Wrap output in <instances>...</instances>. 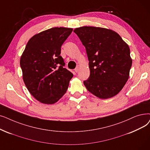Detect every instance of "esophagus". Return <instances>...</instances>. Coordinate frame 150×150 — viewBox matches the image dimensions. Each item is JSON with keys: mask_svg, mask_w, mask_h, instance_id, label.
<instances>
[{"mask_svg": "<svg viewBox=\"0 0 150 150\" xmlns=\"http://www.w3.org/2000/svg\"><path fill=\"white\" fill-rule=\"evenodd\" d=\"M79 69H80V67L79 66H77L75 69V72H78V71H79Z\"/></svg>", "mask_w": 150, "mask_h": 150, "instance_id": "obj_1", "label": "esophagus"}]
</instances>
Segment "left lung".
<instances>
[{"label":"left lung","instance_id":"1","mask_svg":"<svg viewBox=\"0 0 150 150\" xmlns=\"http://www.w3.org/2000/svg\"><path fill=\"white\" fill-rule=\"evenodd\" d=\"M86 48L90 75L84 84L89 92L107 99L118 94L129 77L130 48L113 30L94 26L74 29Z\"/></svg>","mask_w":150,"mask_h":150}]
</instances>
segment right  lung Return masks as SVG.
<instances>
[{
	"mask_svg": "<svg viewBox=\"0 0 150 150\" xmlns=\"http://www.w3.org/2000/svg\"><path fill=\"white\" fill-rule=\"evenodd\" d=\"M73 29L53 28L30 38L20 58L23 79L35 99L54 104L66 93L73 74L64 68L63 43Z\"/></svg>",
	"mask_w": 150,
	"mask_h": 150,
	"instance_id": "add662e5",
	"label": "right lung"
}]
</instances>
